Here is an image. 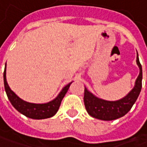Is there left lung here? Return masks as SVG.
<instances>
[{
	"mask_svg": "<svg viewBox=\"0 0 147 147\" xmlns=\"http://www.w3.org/2000/svg\"><path fill=\"white\" fill-rule=\"evenodd\" d=\"M137 64L138 65L140 72L135 82V86L132 91L123 98L115 101L105 100L95 96L85 88L83 100L85 108L90 115L100 120L110 121L123 117L131 110L142 89V69L138 56H137Z\"/></svg>",
	"mask_w": 147,
	"mask_h": 147,
	"instance_id": "obj_1",
	"label": "left lung"
}]
</instances>
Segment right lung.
Here are the masks:
<instances>
[{"label":"right lung","mask_w":147,"mask_h":147,"mask_svg":"<svg viewBox=\"0 0 147 147\" xmlns=\"http://www.w3.org/2000/svg\"><path fill=\"white\" fill-rule=\"evenodd\" d=\"M6 66V65H5ZM70 83L66 85L65 88L61 90L59 95L52 100L51 101L44 103V104H34L29 103L25 100L20 99L14 92L9 88L7 81H6V70L5 68L4 71V85L6 95L8 96L10 103L16 110H18L22 115H25L28 118L33 119H47L54 116L59 110L60 103L62 99L64 98L68 89L70 86Z\"/></svg>","instance_id":"1"}]
</instances>
